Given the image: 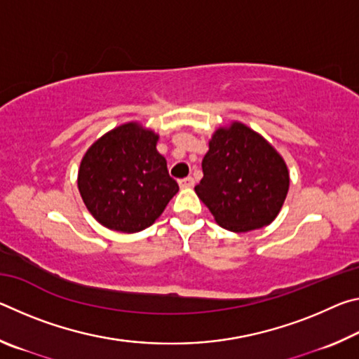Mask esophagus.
Returning a JSON list of instances; mask_svg holds the SVG:
<instances>
[{
  "label": "esophagus",
  "mask_w": 359,
  "mask_h": 359,
  "mask_svg": "<svg viewBox=\"0 0 359 359\" xmlns=\"http://www.w3.org/2000/svg\"><path fill=\"white\" fill-rule=\"evenodd\" d=\"M179 185H180V188H190V187L194 185V179H193V177L180 179V180H179Z\"/></svg>",
  "instance_id": "1"
}]
</instances>
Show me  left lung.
<instances>
[{"label": "left lung", "instance_id": "obj_1", "mask_svg": "<svg viewBox=\"0 0 359 359\" xmlns=\"http://www.w3.org/2000/svg\"><path fill=\"white\" fill-rule=\"evenodd\" d=\"M194 187L215 222L233 233L267 226L287 198L288 168L280 154L241 121L218 128Z\"/></svg>", "mask_w": 359, "mask_h": 359}]
</instances>
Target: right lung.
<instances>
[{"label":"right lung","instance_id":"add662e5","mask_svg":"<svg viewBox=\"0 0 359 359\" xmlns=\"http://www.w3.org/2000/svg\"><path fill=\"white\" fill-rule=\"evenodd\" d=\"M156 142L154 131L130 121L101 136L83 155L77 187L102 226L128 234L149 228L179 191Z\"/></svg>","mask_w":359,"mask_h":359}]
</instances>
